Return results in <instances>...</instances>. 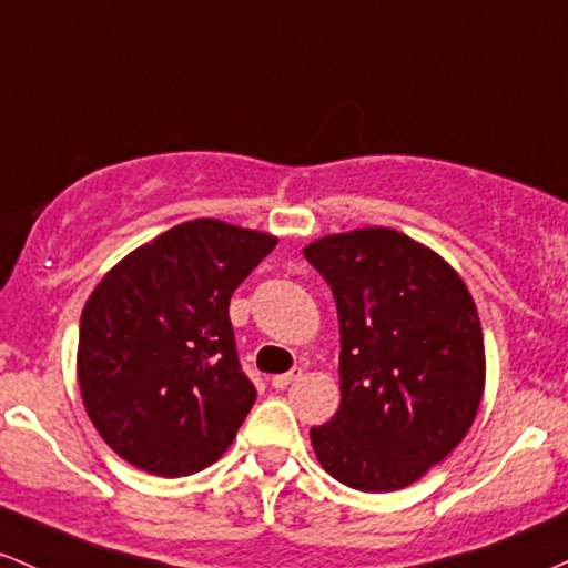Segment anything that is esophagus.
Here are the masks:
<instances>
[{"label": "esophagus", "instance_id": "34e87169", "mask_svg": "<svg viewBox=\"0 0 568 568\" xmlns=\"http://www.w3.org/2000/svg\"><path fill=\"white\" fill-rule=\"evenodd\" d=\"M301 378H303V369H301V367H292L290 373L273 375L271 386H273V388H286V386H292V384H295V381H301Z\"/></svg>", "mask_w": 568, "mask_h": 568}]
</instances>
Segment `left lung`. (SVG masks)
<instances>
[{
  "label": "left lung",
  "instance_id": "1",
  "mask_svg": "<svg viewBox=\"0 0 568 568\" xmlns=\"http://www.w3.org/2000/svg\"><path fill=\"white\" fill-rule=\"evenodd\" d=\"M341 324V407L311 429L324 469L343 486L384 494L429 473L467 437L486 346L467 284L429 246L394 227L311 241Z\"/></svg>",
  "mask_w": 568,
  "mask_h": 568
}]
</instances>
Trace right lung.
<instances>
[{"instance_id": "add662e5", "label": "right lung", "mask_w": 568, "mask_h": 568, "mask_svg": "<svg viewBox=\"0 0 568 568\" xmlns=\"http://www.w3.org/2000/svg\"><path fill=\"white\" fill-rule=\"evenodd\" d=\"M278 244L231 222H182L104 273L80 316L78 384L95 432L158 477L231 448L257 392L241 373L227 305Z\"/></svg>"}]
</instances>
